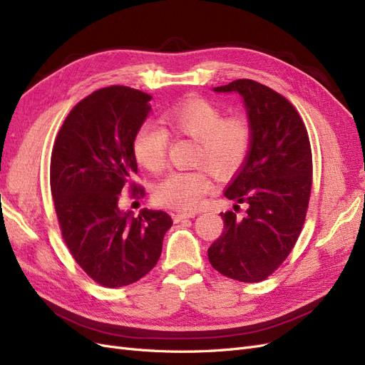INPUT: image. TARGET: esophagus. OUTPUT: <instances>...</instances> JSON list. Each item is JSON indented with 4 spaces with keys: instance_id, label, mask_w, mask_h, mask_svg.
Returning a JSON list of instances; mask_svg holds the SVG:
<instances>
[{
    "instance_id": "1",
    "label": "esophagus",
    "mask_w": 365,
    "mask_h": 365,
    "mask_svg": "<svg viewBox=\"0 0 365 365\" xmlns=\"http://www.w3.org/2000/svg\"><path fill=\"white\" fill-rule=\"evenodd\" d=\"M195 215H197V212H178V214L173 215V220H174V222H179L185 218H192Z\"/></svg>"
}]
</instances>
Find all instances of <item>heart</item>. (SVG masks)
Returning a JSON list of instances; mask_svg holds the SVG:
<instances>
[{"instance_id":"b5f03b06","label":"heart","mask_w":365,"mask_h":365,"mask_svg":"<svg viewBox=\"0 0 365 365\" xmlns=\"http://www.w3.org/2000/svg\"><path fill=\"white\" fill-rule=\"evenodd\" d=\"M162 121L174 135L197 140L194 163L206 167L218 178L237 173L249 155L252 128L242 116H229L207 100L195 98L165 109ZM168 133L158 124L145 121L133 135V156L143 168L159 173L165 167ZM212 190V182L203 170L173 171L155 187L160 205L179 210H195L203 195Z\"/></svg>"}]
</instances>
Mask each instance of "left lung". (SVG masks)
<instances>
[{"mask_svg": "<svg viewBox=\"0 0 365 365\" xmlns=\"http://www.w3.org/2000/svg\"><path fill=\"white\" fill-rule=\"evenodd\" d=\"M212 91L241 97L252 144L225 190L233 209H249L242 218L221 214L225 230L207 256L221 274L252 284L272 274L299 238L312 185L311 144L297 110L273 89L240 78Z\"/></svg>", "mask_w": 365, "mask_h": 365, "instance_id": "left-lung-1", "label": "left lung"}]
</instances>
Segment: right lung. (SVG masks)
<instances>
[{
  "instance_id": "1",
  "label": "right lung",
  "mask_w": 365,
  "mask_h": 365,
  "mask_svg": "<svg viewBox=\"0 0 365 365\" xmlns=\"http://www.w3.org/2000/svg\"><path fill=\"white\" fill-rule=\"evenodd\" d=\"M151 98L127 86L92 92L69 112L53 148L50 185L62 237L86 274L108 288L144 277L173 226L163 210L143 209L135 217L118 206L124 187L135 191L132 140Z\"/></svg>"
}]
</instances>
